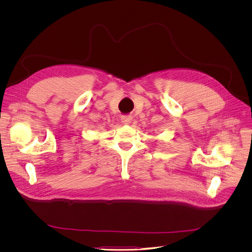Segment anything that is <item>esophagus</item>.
Returning a JSON list of instances; mask_svg holds the SVG:
<instances>
[{
	"instance_id": "esophagus-1",
	"label": "esophagus",
	"mask_w": 252,
	"mask_h": 252,
	"mask_svg": "<svg viewBox=\"0 0 252 252\" xmlns=\"http://www.w3.org/2000/svg\"><path fill=\"white\" fill-rule=\"evenodd\" d=\"M121 120H122V123H123V124H130L131 121H132V118L130 116H123Z\"/></svg>"
}]
</instances>
